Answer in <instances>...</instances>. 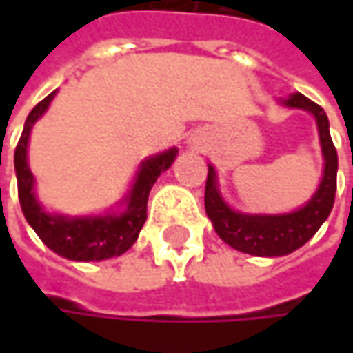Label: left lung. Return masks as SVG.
Segmentation results:
<instances>
[{"label":"left lung","instance_id":"left-lung-1","mask_svg":"<svg viewBox=\"0 0 353 353\" xmlns=\"http://www.w3.org/2000/svg\"><path fill=\"white\" fill-rule=\"evenodd\" d=\"M291 108H301L316 117L320 133V145L324 155V176L316 194L308 200V204L301 210L281 216H251L239 214L228 208L218 188H216V172L214 167H208L204 206L206 214L214 224L216 234L224 239L234 250L257 255V257H277L287 255L294 250L303 248L310 237L319 232L324 220L330 216L336 196V170H338V153L334 147L328 117L319 103L308 100L303 94H292L285 100Z\"/></svg>","mask_w":353,"mask_h":353}]
</instances>
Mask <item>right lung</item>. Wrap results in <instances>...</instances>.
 <instances>
[{
  "label": "right lung",
  "mask_w": 353,
  "mask_h": 353,
  "mask_svg": "<svg viewBox=\"0 0 353 353\" xmlns=\"http://www.w3.org/2000/svg\"><path fill=\"white\" fill-rule=\"evenodd\" d=\"M54 92L34 105L27 116L19 143L15 147V172L21 210L37 236L48 250L72 261H102L117 257L135 243L147 220V200L157 176L172 165L176 149L172 147L161 155L151 157L141 165L137 181L128 196V208L123 214H110L98 218H66L59 214H47L33 194V174L27 165V143L33 123L47 112Z\"/></svg>",
  "instance_id": "1"
}]
</instances>
